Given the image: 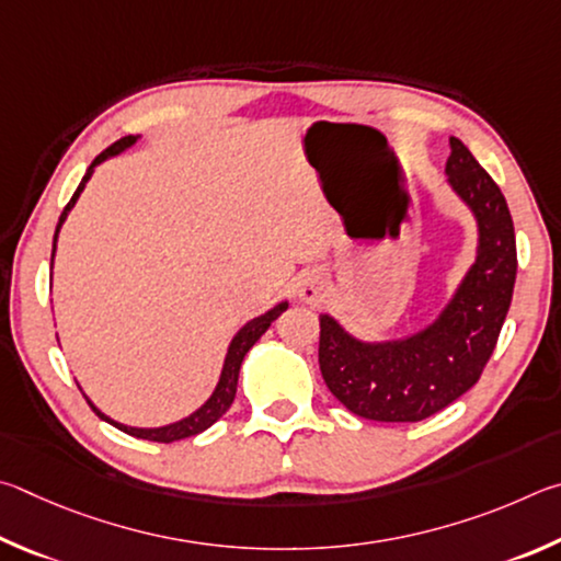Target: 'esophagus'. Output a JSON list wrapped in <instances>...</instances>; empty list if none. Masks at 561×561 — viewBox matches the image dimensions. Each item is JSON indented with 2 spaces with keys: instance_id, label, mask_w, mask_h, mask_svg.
I'll list each match as a JSON object with an SVG mask.
<instances>
[{
  "instance_id": "obj_1",
  "label": "esophagus",
  "mask_w": 561,
  "mask_h": 561,
  "mask_svg": "<svg viewBox=\"0 0 561 561\" xmlns=\"http://www.w3.org/2000/svg\"><path fill=\"white\" fill-rule=\"evenodd\" d=\"M322 293H325V278H322L320 273H308L306 278L300 283V290H298V298L302 302H318L322 298Z\"/></svg>"
}]
</instances>
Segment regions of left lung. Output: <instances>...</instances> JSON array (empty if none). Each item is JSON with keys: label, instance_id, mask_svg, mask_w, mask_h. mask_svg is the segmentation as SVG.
Returning a JSON list of instances; mask_svg holds the SVG:
<instances>
[{"label": "left lung", "instance_id": "obj_1", "mask_svg": "<svg viewBox=\"0 0 561 561\" xmlns=\"http://www.w3.org/2000/svg\"><path fill=\"white\" fill-rule=\"evenodd\" d=\"M448 145V186L478 231L476 261L454 296L428 325L391 340H359L320 316L322 379L362 419L411 424L463 397L483 375L513 300L517 249L505 196L458 137Z\"/></svg>", "mask_w": 561, "mask_h": 561}]
</instances>
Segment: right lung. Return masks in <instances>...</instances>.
Returning a JSON list of instances; mask_svg holds the SVG:
<instances>
[{
  "instance_id": "obj_1",
  "label": "right lung",
  "mask_w": 561,
  "mask_h": 561,
  "mask_svg": "<svg viewBox=\"0 0 561 561\" xmlns=\"http://www.w3.org/2000/svg\"><path fill=\"white\" fill-rule=\"evenodd\" d=\"M137 140H140V135H127V137H121V140L113 142L107 150H103L101 154L95 157V160L91 162V167H88L81 184H78V190L73 192L71 202L66 204V209L61 214V219H58V226H56V233H54V251H51V268H54V255H56V241H58V231H61L64 221L68 219V214H71V209L78 202V196H81V192L85 190L88 180H91L95 167L103 164L105 160H111V157L125 152L127 147H133ZM283 310H288V300H280L275 302V306L271 310L261 312L259 318H253L245 322V325L236 332V335L231 337L229 342V350H226V357H224V367H221V375H219V381H216V387L211 391V397L204 401V404L192 411L190 416H184L180 421H172V424H164V426H150V428H142V426H127V424H121V421L111 419L107 414H103L101 409H98L91 399H88L85 394V401L91 404V409L95 411L98 416H101L103 421H107V424L121 428L123 434L127 436H135V438H145V440H157V444H172V440H182V438H190V436H196L202 434V431L209 428L211 424H216L226 411H229V407L233 404V397H236V387H239V371H241V362L243 357L249 355V350L255 345V342L261 340V335L265 330L271 328V322L280 316ZM81 389V387H78Z\"/></svg>"
}]
</instances>
